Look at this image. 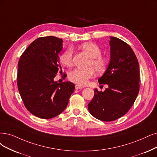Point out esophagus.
Here are the masks:
<instances>
[{"instance_id":"1","label":"esophagus","mask_w":157,"mask_h":157,"mask_svg":"<svg viewBox=\"0 0 157 157\" xmlns=\"http://www.w3.org/2000/svg\"><path fill=\"white\" fill-rule=\"evenodd\" d=\"M75 89H76V90H78V89H83L84 87H83V86H82L79 85H75Z\"/></svg>"}]
</instances>
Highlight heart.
<instances>
[{"label": "heart", "mask_w": 157, "mask_h": 157, "mask_svg": "<svg viewBox=\"0 0 157 157\" xmlns=\"http://www.w3.org/2000/svg\"><path fill=\"white\" fill-rule=\"evenodd\" d=\"M80 48L90 57L89 66H92L98 73H103L108 67V60L105 57L101 56V50L96 44L92 42H86L80 46ZM60 61L63 65L71 67L73 64V50L72 48H68L60 57ZM95 75L94 70L92 67L84 70L75 68L68 74V79L72 82L85 85L87 84L89 80Z\"/></svg>", "instance_id": "1"}]
</instances>
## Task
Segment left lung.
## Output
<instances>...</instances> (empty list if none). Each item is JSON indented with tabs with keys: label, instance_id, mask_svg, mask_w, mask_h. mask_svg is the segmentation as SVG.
I'll list each match as a JSON object with an SVG mask.
<instances>
[{
	"label": "left lung",
	"instance_id": "1",
	"mask_svg": "<svg viewBox=\"0 0 157 157\" xmlns=\"http://www.w3.org/2000/svg\"><path fill=\"white\" fill-rule=\"evenodd\" d=\"M111 59L105 73L98 79L107 85L103 92L94 89L89 103L90 113L98 120L111 121L124 116L136 99L140 88V69L131 46L117 37H111Z\"/></svg>",
	"mask_w": 157,
	"mask_h": 157
}]
</instances>
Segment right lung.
I'll return each mask as SVG.
<instances>
[{"label":"right lung","mask_w":157,"mask_h":157,"mask_svg":"<svg viewBox=\"0 0 157 157\" xmlns=\"http://www.w3.org/2000/svg\"><path fill=\"white\" fill-rule=\"evenodd\" d=\"M63 40L54 36L33 41L18 63L17 86L26 108L43 119L57 117L67 107L75 89L74 83H58L54 78L62 73L59 54Z\"/></svg>","instance_id":"add662e5"}]
</instances>
